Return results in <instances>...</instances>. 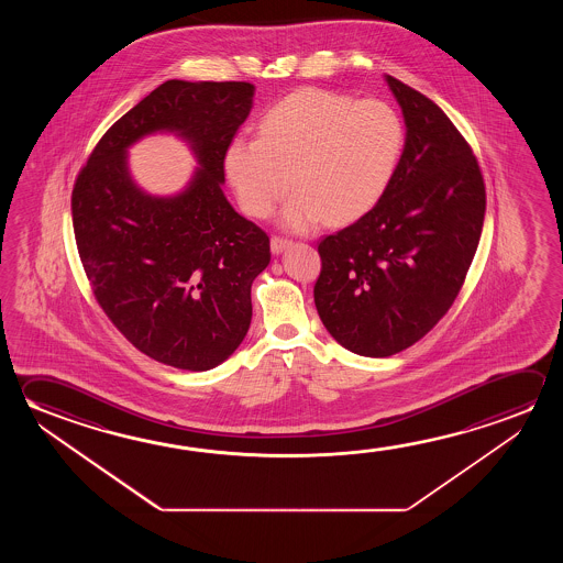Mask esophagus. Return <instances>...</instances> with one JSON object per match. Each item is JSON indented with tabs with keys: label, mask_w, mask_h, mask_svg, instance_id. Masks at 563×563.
<instances>
[{
	"label": "esophagus",
	"mask_w": 563,
	"mask_h": 563,
	"mask_svg": "<svg viewBox=\"0 0 563 563\" xmlns=\"http://www.w3.org/2000/svg\"><path fill=\"white\" fill-rule=\"evenodd\" d=\"M290 243H292V241L290 240H286V238H280V235H273V238H271V251H273V253H283V251L286 250V247H288V245H290Z\"/></svg>",
	"instance_id": "34e87169"
}]
</instances>
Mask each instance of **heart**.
Returning a JSON list of instances; mask_svg holds the SVG:
<instances>
[{
	"label": "heart",
	"instance_id": "heart-1",
	"mask_svg": "<svg viewBox=\"0 0 563 563\" xmlns=\"http://www.w3.org/2000/svg\"><path fill=\"white\" fill-rule=\"evenodd\" d=\"M405 151V125L380 100H355L322 88H302L271 106L258 137H235L225 173L243 212L265 220L296 188L283 223L305 231L340 225L375 208Z\"/></svg>",
	"mask_w": 563,
	"mask_h": 563
}]
</instances>
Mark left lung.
Here are the masks:
<instances>
[{"label":"left lung","mask_w":563,"mask_h":563,"mask_svg":"<svg viewBox=\"0 0 563 563\" xmlns=\"http://www.w3.org/2000/svg\"><path fill=\"white\" fill-rule=\"evenodd\" d=\"M406 143L387 192L318 243L313 302L345 350L388 357L452 308L479 245L485 183L473 148L424 93L387 76Z\"/></svg>","instance_id":"left-lung-1"}]
</instances>
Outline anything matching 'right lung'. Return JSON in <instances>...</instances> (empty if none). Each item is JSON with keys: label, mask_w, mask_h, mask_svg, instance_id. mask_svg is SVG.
Listing matches in <instances>:
<instances>
[{"label": "right lung", "mask_w": 563, "mask_h": 563, "mask_svg": "<svg viewBox=\"0 0 563 563\" xmlns=\"http://www.w3.org/2000/svg\"><path fill=\"white\" fill-rule=\"evenodd\" d=\"M253 92L250 82L166 80L103 133L76 176V247L98 305L133 347L176 369H213L240 347L251 285L271 261L267 233L222 190ZM155 130H176L203 166L173 199L139 191L126 170V147Z\"/></svg>", "instance_id": "right-lung-1"}]
</instances>
